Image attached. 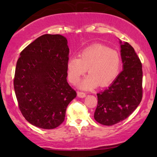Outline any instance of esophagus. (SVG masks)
<instances>
[{
  "label": "esophagus",
  "mask_w": 157,
  "mask_h": 157,
  "mask_svg": "<svg viewBox=\"0 0 157 157\" xmlns=\"http://www.w3.org/2000/svg\"><path fill=\"white\" fill-rule=\"evenodd\" d=\"M77 96L80 97V98H83V97H86V93L82 92V91H78L77 92Z\"/></svg>",
  "instance_id": "1"
}]
</instances>
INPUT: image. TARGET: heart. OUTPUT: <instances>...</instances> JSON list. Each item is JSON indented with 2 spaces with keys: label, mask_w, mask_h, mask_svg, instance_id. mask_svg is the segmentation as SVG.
Segmentation results:
<instances>
[{
  "label": "heart",
  "mask_w": 157,
  "mask_h": 157,
  "mask_svg": "<svg viewBox=\"0 0 157 157\" xmlns=\"http://www.w3.org/2000/svg\"><path fill=\"white\" fill-rule=\"evenodd\" d=\"M121 59L117 52L101 45H94L80 52L79 57L73 56L67 63L68 77L71 83H77L86 72L89 76L80 83L84 89H91L97 83L105 86L117 77Z\"/></svg>",
  "instance_id": "b5f03b06"
}]
</instances>
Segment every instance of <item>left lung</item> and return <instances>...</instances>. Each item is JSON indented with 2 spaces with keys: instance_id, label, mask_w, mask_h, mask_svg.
I'll list each match as a JSON object with an SVG mask.
<instances>
[{
  "instance_id": "left-lung-1",
  "label": "left lung",
  "mask_w": 157,
  "mask_h": 157,
  "mask_svg": "<svg viewBox=\"0 0 157 157\" xmlns=\"http://www.w3.org/2000/svg\"><path fill=\"white\" fill-rule=\"evenodd\" d=\"M120 44L123 70L107 89L97 94L94 117L104 125H115L128 117L142 98L141 61L128 43Z\"/></svg>"
}]
</instances>
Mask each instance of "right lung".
<instances>
[{"label": "right lung", "instance_id": "right-lung-1", "mask_svg": "<svg viewBox=\"0 0 157 157\" xmlns=\"http://www.w3.org/2000/svg\"><path fill=\"white\" fill-rule=\"evenodd\" d=\"M60 35H44L21 52L14 89L20 111L32 125L53 129L63 123L77 97L66 80L69 48Z\"/></svg>", "mask_w": 157, "mask_h": 157}]
</instances>
